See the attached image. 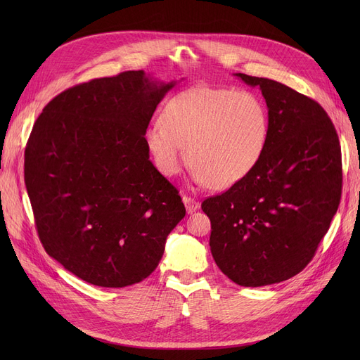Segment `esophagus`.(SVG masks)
Wrapping results in <instances>:
<instances>
[{"label":"esophagus","instance_id":"obj_1","mask_svg":"<svg viewBox=\"0 0 360 360\" xmlns=\"http://www.w3.org/2000/svg\"><path fill=\"white\" fill-rule=\"evenodd\" d=\"M182 201H184V204H185V209H186V212H188V213H194L195 210H198V209H200V202H198L197 200L191 198V197H186V195H184Z\"/></svg>","mask_w":360,"mask_h":360}]
</instances>
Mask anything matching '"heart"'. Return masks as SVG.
<instances>
[{
	"label": "heart",
	"instance_id": "b5f03b06",
	"mask_svg": "<svg viewBox=\"0 0 360 360\" xmlns=\"http://www.w3.org/2000/svg\"><path fill=\"white\" fill-rule=\"evenodd\" d=\"M269 139L270 110L258 93L212 86L176 93L163 106L160 124L144 132L147 148L163 175L178 174L186 156L195 181L216 190L247 178Z\"/></svg>",
	"mask_w": 360,
	"mask_h": 360
}]
</instances>
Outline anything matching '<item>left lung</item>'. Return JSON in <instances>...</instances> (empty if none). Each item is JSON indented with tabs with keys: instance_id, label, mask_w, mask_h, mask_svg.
I'll use <instances>...</instances> for the list:
<instances>
[{
	"instance_id": "obj_1",
	"label": "left lung",
	"mask_w": 360,
	"mask_h": 360,
	"mask_svg": "<svg viewBox=\"0 0 360 360\" xmlns=\"http://www.w3.org/2000/svg\"><path fill=\"white\" fill-rule=\"evenodd\" d=\"M270 110V139L252 172L202 201L210 250L223 274L245 288L285 281L304 270L342 197V148L318 102L278 82L242 72Z\"/></svg>"
}]
</instances>
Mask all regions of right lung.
Returning a JSON list of instances; mask_svg holds the SVG:
<instances>
[{"mask_svg": "<svg viewBox=\"0 0 360 360\" xmlns=\"http://www.w3.org/2000/svg\"><path fill=\"white\" fill-rule=\"evenodd\" d=\"M175 86L143 70L55 96L25 151V182L45 251L101 288L148 277L184 219L176 188L150 162L144 132Z\"/></svg>", "mask_w": 360, "mask_h": 360, "instance_id": "add662e5", "label": "right lung"}]
</instances>
